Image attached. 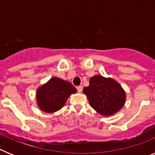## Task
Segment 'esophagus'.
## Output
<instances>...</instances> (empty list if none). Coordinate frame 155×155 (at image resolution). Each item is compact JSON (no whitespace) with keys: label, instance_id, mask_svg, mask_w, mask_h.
<instances>
[{"label":"esophagus","instance_id":"34e87169","mask_svg":"<svg viewBox=\"0 0 155 155\" xmlns=\"http://www.w3.org/2000/svg\"><path fill=\"white\" fill-rule=\"evenodd\" d=\"M77 89H78V91L79 93H81L82 91V89H83V87H82L81 85H79L77 87Z\"/></svg>","mask_w":155,"mask_h":155}]
</instances>
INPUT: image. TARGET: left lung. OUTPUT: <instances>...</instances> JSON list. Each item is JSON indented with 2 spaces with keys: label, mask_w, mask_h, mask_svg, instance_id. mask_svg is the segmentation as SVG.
<instances>
[{
  "label": "left lung",
  "mask_w": 155,
  "mask_h": 155,
  "mask_svg": "<svg viewBox=\"0 0 155 155\" xmlns=\"http://www.w3.org/2000/svg\"><path fill=\"white\" fill-rule=\"evenodd\" d=\"M90 105L102 116H113L122 109L126 102V93L118 82L101 75L91 77L89 86L83 90Z\"/></svg>",
  "instance_id": "1"
}]
</instances>
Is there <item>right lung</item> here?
I'll return each instance as SVG.
<instances>
[{"instance_id":"add662e5","label":"right lung","mask_w":155,"mask_h":155,"mask_svg":"<svg viewBox=\"0 0 155 155\" xmlns=\"http://www.w3.org/2000/svg\"><path fill=\"white\" fill-rule=\"evenodd\" d=\"M76 91L69 81L54 77L37 89V104L45 113H55L65 105L70 95Z\"/></svg>"}]
</instances>
